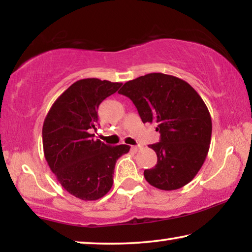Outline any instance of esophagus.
Here are the masks:
<instances>
[{
  "mask_svg": "<svg viewBox=\"0 0 252 252\" xmlns=\"http://www.w3.org/2000/svg\"><path fill=\"white\" fill-rule=\"evenodd\" d=\"M140 149H141V146H132V147H131V150H132L133 153H137Z\"/></svg>",
  "mask_w": 252,
  "mask_h": 252,
  "instance_id": "1",
  "label": "esophagus"
}]
</instances>
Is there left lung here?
Segmentation results:
<instances>
[{
	"label": "left lung",
	"mask_w": 252,
	"mask_h": 252,
	"mask_svg": "<svg viewBox=\"0 0 252 252\" xmlns=\"http://www.w3.org/2000/svg\"><path fill=\"white\" fill-rule=\"evenodd\" d=\"M132 100L144 123H155L160 141L149 145L157 164L145 170L146 181L160 190L188 185L207 157L212 118L199 94L187 81L164 73H148L119 90Z\"/></svg>",
	"instance_id": "left-lung-1"
}]
</instances>
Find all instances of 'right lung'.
<instances>
[{"instance_id": "add662e5", "label": "right lung", "mask_w": 252, "mask_h": 252, "mask_svg": "<svg viewBox=\"0 0 252 252\" xmlns=\"http://www.w3.org/2000/svg\"><path fill=\"white\" fill-rule=\"evenodd\" d=\"M121 82L87 78L70 86L48 111L43 125V148L51 171L64 189L81 200H97L113 186L115 163L127 145L94 140L99 104L118 92Z\"/></svg>"}]
</instances>
